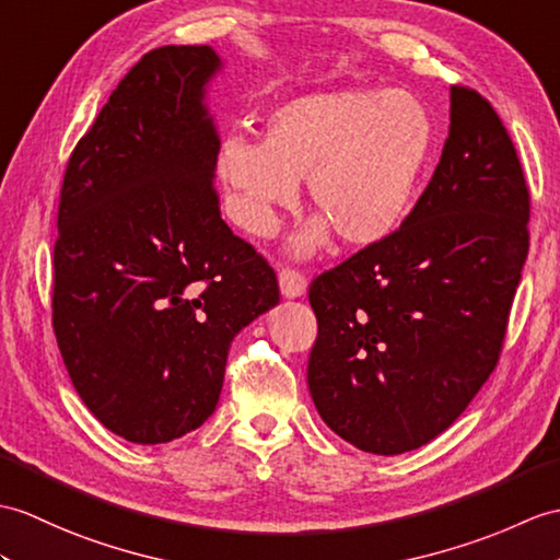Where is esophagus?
Instances as JSON below:
<instances>
[{"label": "esophagus", "instance_id": "obj_1", "mask_svg": "<svg viewBox=\"0 0 560 560\" xmlns=\"http://www.w3.org/2000/svg\"><path fill=\"white\" fill-rule=\"evenodd\" d=\"M279 289H281V295L285 298H301L307 291V279L298 269L283 267L279 271Z\"/></svg>", "mask_w": 560, "mask_h": 560}]
</instances>
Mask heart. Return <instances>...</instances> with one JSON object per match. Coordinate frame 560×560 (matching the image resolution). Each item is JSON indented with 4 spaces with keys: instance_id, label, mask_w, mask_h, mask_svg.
I'll return each instance as SVG.
<instances>
[{
    "instance_id": "heart-1",
    "label": "heart",
    "mask_w": 560,
    "mask_h": 560,
    "mask_svg": "<svg viewBox=\"0 0 560 560\" xmlns=\"http://www.w3.org/2000/svg\"><path fill=\"white\" fill-rule=\"evenodd\" d=\"M434 145L432 116L402 90H336L277 104L262 119V142L231 133L219 148V176L238 224L269 238L307 178L322 219L295 238L310 255L327 241L365 248L400 226Z\"/></svg>"
}]
</instances>
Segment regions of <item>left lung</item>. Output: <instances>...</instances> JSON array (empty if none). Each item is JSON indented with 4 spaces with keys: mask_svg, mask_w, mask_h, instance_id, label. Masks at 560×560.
Instances as JSON below:
<instances>
[{
    "mask_svg": "<svg viewBox=\"0 0 560 560\" xmlns=\"http://www.w3.org/2000/svg\"><path fill=\"white\" fill-rule=\"evenodd\" d=\"M527 221L503 121L477 90L451 85L446 145L412 212L310 283L307 386L336 434L398 456L458 420L499 362Z\"/></svg>",
    "mask_w": 560,
    "mask_h": 560,
    "instance_id": "obj_1",
    "label": "left lung"
}]
</instances>
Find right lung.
<instances>
[{"label":"right lung","instance_id":"obj_1","mask_svg":"<svg viewBox=\"0 0 560 560\" xmlns=\"http://www.w3.org/2000/svg\"><path fill=\"white\" fill-rule=\"evenodd\" d=\"M207 45L148 51L73 148L51 327L88 410L166 444L217 408L233 336L279 303L275 269L221 219Z\"/></svg>","mask_w":560,"mask_h":560}]
</instances>
